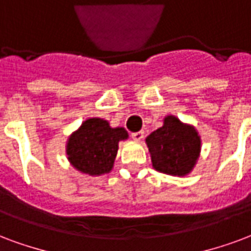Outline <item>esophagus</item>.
Returning a JSON list of instances; mask_svg holds the SVG:
<instances>
[{
	"mask_svg": "<svg viewBox=\"0 0 251 251\" xmlns=\"http://www.w3.org/2000/svg\"><path fill=\"white\" fill-rule=\"evenodd\" d=\"M131 137H132L135 141H140L143 137H144V132L143 131H139V132H133L131 133Z\"/></svg>",
	"mask_w": 251,
	"mask_h": 251,
	"instance_id": "34e87169",
	"label": "esophagus"
}]
</instances>
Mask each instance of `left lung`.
<instances>
[{"label": "left lung", "mask_w": 251, "mask_h": 251, "mask_svg": "<svg viewBox=\"0 0 251 251\" xmlns=\"http://www.w3.org/2000/svg\"><path fill=\"white\" fill-rule=\"evenodd\" d=\"M152 167L171 176L189 175L200 157L201 136L193 126L173 115L164 118L163 127L146 139Z\"/></svg>", "instance_id": "obj_1"}]
</instances>
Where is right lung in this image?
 Here are the masks:
<instances>
[{
    "mask_svg": "<svg viewBox=\"0 0 251 251\" xmlns=\"http://www.w3.org/2000/svg\"><path fill=\"white\" fill-rule=\"evenodd\" d=\"M127 139L123 127L112 128L104 119L90 118L67 139V159L80 173L101 176L112 171L119 141Z\"/></svg>",
    "mask_w": 251,
    "mask_h": 251,
    "instance_id": "obj_1",
    "label": "right lung"
}]
</instances>
